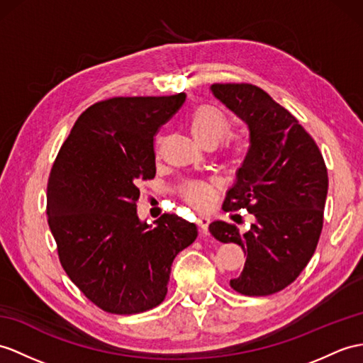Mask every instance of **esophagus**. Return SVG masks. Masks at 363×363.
<instances>
[{"label": "esophagus", "instance_id": "obj_1", "mask_svg": "<svg viewBox=\"0 0 363 363\" xmlns=\"http://www.w3.org/2000/svg\"><path fill=\"white\" fill-rule=\"evenodd\" d=\"M197 223H199V228H200V233L203 234V235H208V226H209V218L208 217H199V220H197Z\"/></svg>", "mask_w": 363, "mask_h": 363}]
</instances>
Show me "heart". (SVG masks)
Segmentation results:
<instances>
[{"label": "heart", "mask_w": 363, "mask_h": 363, "mask_svg": "<svg viewBox=\"0 0 363 363\" xmlns=\"http://www.w3.org/2000/svg\"><path fill=\"white\" fill-rule=\"evenodd\" d=\"M189 129L192 137L201 146L206 143L217 145L228 135L231 129L229 117L214 106H200L192 112L189 118ZM250 143L243 135H234L228 146V157L231 163H240L248 152ZM217 184L214 182H188L182 188V197L197 211H206L216 199Z\"/></svg>", "instance_id": "obj_1"}]
</instances>
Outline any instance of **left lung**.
<instances>
[{
	"label": "left lung",
	"instance_id": "obj_1",
	"mask_svg": "<svg viewBox=\"0 0 363 363\" xmlns=\"http://www.w3.org/2000/svg\"><path fill=\"white\" fill-rule=\"evenodd\" d=\"M211 92L250 130V147L225 211L254 216L248 231L216 220L209 233L246 254L240 276L229 281L245 296L279 293L311 260L322 233L328 172L311 135L285 108L252 84H212Z\"/></svg>",
	"mask_w": 363,
	"mask_h": 363
}]
</instances>
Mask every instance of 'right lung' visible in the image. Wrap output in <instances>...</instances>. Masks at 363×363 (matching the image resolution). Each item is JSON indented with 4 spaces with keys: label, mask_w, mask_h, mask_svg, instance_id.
I'll return each instance as SVG.
<instances>
[{
    "label": "right lung",
    "mask_w": 363,
    "mask_h": 363,
    "mask_svg": "<svg viewBox=\"0 0 363 363\" xmlns=\"http://www.w3.org/2000/svg\"><path fill=\"white\" fill-rule=\"evenodd\" d=\"M186 94L117 96L86 109L61 146L48 183V222L60 262L103 311L160 305L175 255L197 226L175 214L155 225L137 214L140 180L155 177L154 137Z\"/></svg>",
    "instance_id": "obj_1"
}]
</instances>
